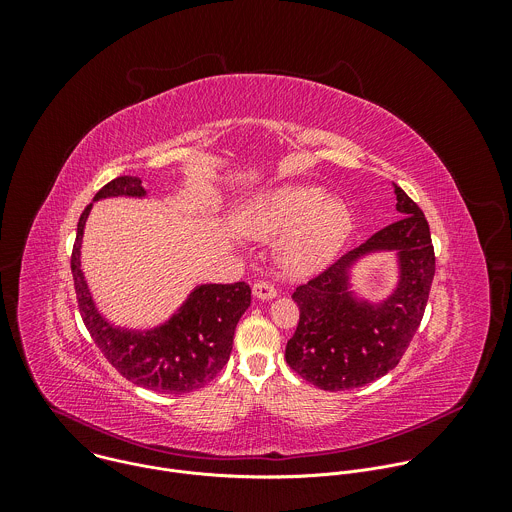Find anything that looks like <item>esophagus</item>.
Returning <instances> with one entry per match:
<instances>
[{"instance_id": "esophagus-1", "label": "esophagus", "mask_w": 512, "mask_h": 512, "mask_svg": "<svg viewBox=\"0 0 512 512\" xmlns=\"http://www.w3.org/2000/svg\"><path fill=\"white\" fill-rule=\"evenodd\" d=\"M253 296L259 300H271L277 296V289L269 281H255L253 283Z\"/></svg>"}]
</instances>
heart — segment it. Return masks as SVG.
Returning a JSON list of instances; mask_svg holds the SVG:
<instances>
[{
  "label": "heart",
  "mask_w": 512,
  "mask_h": 512,
  "mask_svg": "<svg viewBox=\"0 0 512 512\" xmlns=\"http://www.w3.org/2000/svg\"><path fill=\"white\" fill-rule=\"evenodd\" d=\"M241 229L255 239H277L283 263L298 273L322 267L350 233L352 218L342 202L312 184H287L253 200L241 214Z\"/></svg>",
  "instance_id": "b5f03b06"
}]
</instances>
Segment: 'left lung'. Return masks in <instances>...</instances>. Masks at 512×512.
I'll return each instance as SVG.
<instances>
[{"mask_svg":"<svg viewBox=\"0 0 512 512\" xmlns=\"http://www.w3.org/2000/svg\"><path fill=\"white\" fill-rule=\"evenodd\" d=\"M397 223L348 251L291 298L300 308L298 328L287 340L291 371L324 391L364 387L393 371L411 344L429 298L435 253L421 208L399 188ZM371 250L400 253V285L391 299L371 307L347 291V269Z\"/></svg>","mask_w":512,"mask_h":512,"instance_id":"left-lung-1","label":"left lung"}]
</instances>
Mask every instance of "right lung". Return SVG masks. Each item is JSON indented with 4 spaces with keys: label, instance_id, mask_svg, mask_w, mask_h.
Returning <instances> with one entry per match:
<instances>
[{
    "label": "right lung",
    "instance_id": "right-lung-1",
    "mask_svg": "<svg viewBox=\"0 0 512 512\" xmlns=\"http://www.w3.org/2000/svg\"><path fill=\"white\" fill-rule=\"evenodd\" d=\"M109 196H145L141 180L119 176L105 184L95 200ZM93 202L83 210L72 245L70 269L83 322L97 348L127 381L154 393L182 395L210 383L227 364L237 322L251 306L245 281L196 287L170 322L150 332L121 330L97 312L81 271V243Z\"/></svg>",
    "mask_w": 512,
    "mask_h": 512
}]
</instances>
